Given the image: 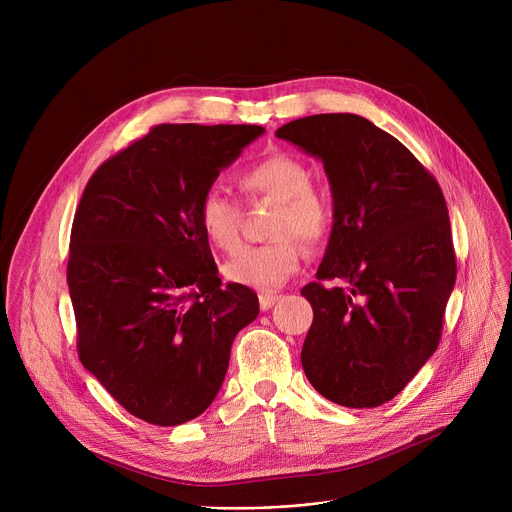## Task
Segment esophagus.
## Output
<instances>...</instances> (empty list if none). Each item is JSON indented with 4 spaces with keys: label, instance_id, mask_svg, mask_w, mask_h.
<instances>
[{
    "label": "esophagus",
    "instance_id": "esophagus-1",
    "mask_svg": "<svg viewBox=\"0 0 512 512\" xmlns=\"http://www.w3.org/2000/svg\"><path fill=\"white\" fill-rule=\"evenodd\" d=\"M278 299H280V297H278L276 292H261V294H259V307H261L263 311L272 309Z\"/></svg>",
    "mask_w": 512,
    "mask_h": 512
}]
</instances>
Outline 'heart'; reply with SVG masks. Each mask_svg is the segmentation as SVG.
I'll return each mask as SVG.
<instances>
[{"instance_id": "b5f03b06", "label": "heart", "mask_w": 512, "mask_h": 512, "mask_svg": "<svg viewBox=\"0 0 512 512\" xmlns=\"http://www.w3.org/2000/svg\"><path fill=\"white\" fill-rule=\"evenodd\" d=\"M238 193L247 201L272 199L278 209L267 245L247 249L226 265V278L253 288H278L299 272L305 245L317 247L334 228L332 201L311 186V170L288 153H272L240 170L234 178ZM197 224L209 245L224 255L242 247L240 207L230 197L209 191L197 205Z\"/></svg>"}]
</instances>
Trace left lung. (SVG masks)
I'll return each mask as SVG.
<instances>
[{
  "mask_svg": "<svg viewBox=\"0 0 512 512\" xmlns=\"http://www.w3.org/2000/svg\"><path fill=\"white\" fill-rule=\"evenodd\" d=\"M276 137L324 161L334 199L317 282L301 290L313 307L305 375L336 405L380 407L442 338L456 280L442 188L398 139L355 114L292 120ZM332 279L345 284H323Z\"/></svg>",
  "mask_w": 512,
  "mask_h": 512,
  "instance_id": "obj_1",
  "label": "left lung"
}]
</instances>
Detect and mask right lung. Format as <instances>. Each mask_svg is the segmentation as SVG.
<instances>
[{
  "label": "right lung",
  "mask_w": 512,
  "mask_h": 512,
  "mask_svg": "<svg viewBox=\"0 0 512 512\" xmlns=\"http://www.w3.org/2000/svg\"><path fill=\"white\" fill-rule=\"evenodd\" d=\"M265 132L159 124L95 170L74 213L68 288L78 359L134 417L180 425L220 392L257 294L222 286L197 205Z\"/></svg>",
  "instance_id": "add662e5"
}]
</instances>
